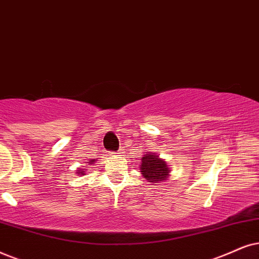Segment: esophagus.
<instances>
[{"mask_svg": "<svg viewBox=\"0 0 259 259\" xmlns=\"http://www.w3.org/2000/svg\"><path fill=\"white\" fill-rule=\"evenodd\" d=\"M113 154H118V155H122L123 152H118V153H113Z\"/></svg>", "mask_w": 259, "mask_h": 259, "instance_id": "esophagus-1", "label": "esophagus"}]
</instances>
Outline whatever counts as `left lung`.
<instances>
[{
	"mask_svg": "<svg viewBox=\"0 0 259 259\" xmlns=\"http://www.w3.org/2000/svg\"><path fill=\"white\" fill-rule=\"evenodd\" d=\"M141 160H142L140 165L141 175L153 185H158V183L167 181L168 177L171 176V168L168 167L165 160L159 158L156 154L146 152Z\"/></svg>",
	"mask_w": 259,
	"mask_h": 259,
	"instance_id": "8db88e82",
	"label": "left lung"
}]
</instances>
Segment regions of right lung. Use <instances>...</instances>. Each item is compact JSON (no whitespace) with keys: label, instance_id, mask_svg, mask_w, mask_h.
Segmentation results:
<instances>
[{"label":"right lung","instance_id":"obj_1","mask_svg":"<svg viewBox=\"0 0 259 259\" xmlns=\"http://www.w3.org/2000/svg\"><path fill=\"white\" fill-rule=\"evenodd\" d=\"M96 161H97L96 159H91V160H88V161H87L88 165L86 166V168H80V167H78V169H76V175H78V176H84V173H86L87 168H90V167H88V166L93 165V163H96Z\"/></svg>","mask_w":259,"mask_h":259}]
</instances>
